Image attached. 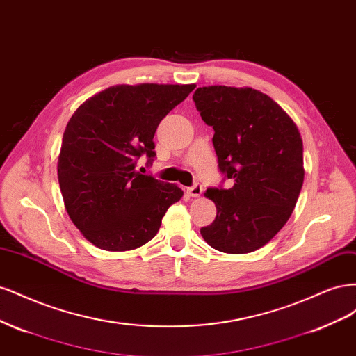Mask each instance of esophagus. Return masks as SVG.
<instances>
[{
    "instance_id": "34e87169",
    "label": "esophagus",
    "mask_w": 356,
    "mask_h": 356,
    "mask_svg": "<svg viewBox=\"0 0 356 356\" xmlns=\"http://www.w3.org/2000/svg\"><path fill=\"white\" fill-rule=\"evenodd\" d=\"M202 191H203V188H202L200 184L191 186V187L187 190V193H188V195H190L191 197H199V196L202 195Z\"/></svg>"
}]
</instances>
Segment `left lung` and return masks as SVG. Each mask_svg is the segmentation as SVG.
Masks as SVG:
<instances>
[{
	"instance_id": "8db88e82",
	"label": "left lung",
	"mask_w": 356,
	"mask_h": 356,
	"mask_svg": "<svg viewBox=\"0 0 356 356\" xmlns=\"http://www.w3.org/2000/svg\"><path fill=\"white\" fill-rule=\"evenodd\" d=\"M193 101L213 129L212 144L230 188L204 193L217 217L200 229L213 250L248 254L264 246L293 213L305 179L303 141L296 123L267 95L251 88L208 86Z\"/></svg>"
}]
</instances>
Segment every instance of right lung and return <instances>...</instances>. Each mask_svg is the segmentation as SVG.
Wrapping results in <instances>:
<instances>
[{
    "label": "right lung",
    "instance_id": "obj_1",
    "mask_svg": "<svg viewBox=\"0 0 356 356\" xmlns=\"http://www.w3.org/2000/svg\"><path fill=\"white\" fill-rule=\"evenodd\" d=\"M195 84L113 86L80 105L62 138L59 187L71 221L95 246L131 251L157 234L182 190L136 170L154 134ZM144 169V168H143ZM145 170V169H144Z\"/></svg>",
    "mask_w": 356,
    "mask_h": 356
}]
</instances>
